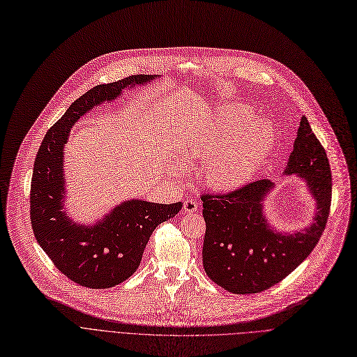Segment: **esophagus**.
I'll return each mask as SVG.
<instances>
[{
    "mask_svg": "<svg viewBox=\"0 0 357 357\" xmlns=\"http://www.w3.org/2000/svg\"><path fill=\"white\" fill-rule=\"evenodd\" d=\"M199 209V203H197V200H195V199H188V200H184V205H183V211H184V213H193V212H196Z\"/></svg>",
    "mask_w": 357,
    "mask_h": 357,
    "instance_id": "34e87169",
    "label": "esophagus"
}]
</instances>
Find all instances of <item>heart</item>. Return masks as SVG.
<instances>
[{
    "label": "heart",
    "mask_w": 357,
    "mask_h": 357,
    "mask_svg": "<svg viewBox=\"0 0 357 357\" xmlns=\"http://www.w3.org/2000/svg\"><path fill=\"white\" fill-rule=\"evenodd\" d=\"M254 117L252 110L240 105L218 107L209 121L185 133L178 162L188 169L206 164L203 181L215 190H231L248 183L276 145L273 126Z\"/></svg>",
    "instance_id": "1"
}]
</instances>
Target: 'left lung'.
I'll use <instances>...</instances> for the list:
<instances>
[{"instance_id":"8db88e82","label":"left lung","mask_w":357,"mask_h":357,"mask_svg":"<svg viewBox=\"0 0 357 357\" xmlns=\"http://www.w3.org/2000/svg\"><path fill=\"white\" fill-rule=\"evenodd\" d=\"M296 174L314 199L312 222L280 232L267 222L264 202L275 189L257 180L225 195H202L206 222L202 259L206 275L222 289L248 295L283 280L307 259L324 232L331 205V169L307 117H301L283 176Z\"/></svg>"}]
</instances>
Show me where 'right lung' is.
I'll list each match as a JSON object with an SVG mask.
<instances>
[{
	"label": "right lung",
	"mask_w": 357,
	"mask_h": 357,
	"mask_svg": "<svg viewBox=\"0 0 357 357\" xmlns=\"http://www.w3.org/2000/svg\"><path fill=\"white\" fill-rule=\"evenodd\" d=\"M158 77L132 75L96 86L74 101L47 130L39 148L30 189L31 228L58 270L81 286L107 289L130 278L139 267L152 231L174 218L183 206L181 202L162 205L129 199L91 225L75 222L63 209V148L71 128L93 107L110 103L123 90L149 84Z\"/></svg>",
	"instance_id": "obj_1"
}]
</instances>
